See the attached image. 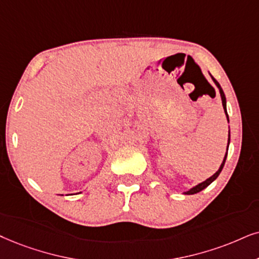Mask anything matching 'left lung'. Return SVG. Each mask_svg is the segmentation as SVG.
<instances>
[{
    "label": "left lung",
    "mask_w": 259,
    "mask_h": 259,
    "mask_svg": "<svg viewBox=\"0 0 259 259\" xmlns=\"http://www.w3.org/2000/svg\"><path fill=\"white\" fill-rule=\"evenodd\" d=\"M210 76H211V75H210ZM211 80L214 81V83L217 84V87L219 88V91H220V96H221V100H222V106H224V110H225L226 117H227V120H228V123H230V119H228V113H227V107H226V97H225V93H224V91H222V88H221V86H220V83H219L218 81L215 80V78L212 77V76H211ZM230 140H231V134H230V132H228V145H227V152H228V146H230ZM227 152H226V154H225L224 161H222L221 166H220V168H219L218 171L215 172L214 175H212L211 177H209L208 179H205L204 182L199 183V184H197V185H196V186H194V188H191V189H190L189 191H185V192H184V195H194V194H197V192L202 191L203 189H205V188H207L208 185H210L211 183L214 182L215 179L218 178L219 175H220L221 171H222V168H224V166H225V162H226V158H227Z\"/></svg>",
    "instance_id": "1"
}]
</instances>
